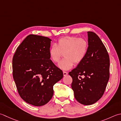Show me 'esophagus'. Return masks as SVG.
<instances>
[{
  "mask_svg": "<svg viewBox=\"0 0 121 121\" xmlns=\"http://www.w3.org/2000/svg\"><path fill=\"white\" fill-rule=\"evenodd\" d=\"M63 75L64 76H67V75H68V72H65V71H63Z\"/></svg>",
  "mask_w": 121,
  "mask_h": 121,
  "instance_id": "obj_1",
  "label": "esophagus"
}]
</instances>
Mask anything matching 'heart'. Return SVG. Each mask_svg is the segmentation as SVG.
<instances>
[{
	"instance_id": "1",
	"label": "heart",
	"mask_w": 121,
	"mask_h": 121,
	"mask_svg": "<svg viewBox=\"0 0 121 121\" xmlns=\"http://www.w3.org/2000/svg\"><path fill=\"white\" fill-rule=\"evenodd\" d=\"M88 50V42L82 38L65 36L59 38L56 45L49 49V53L53 62H58L63 54L65 56L59 62L61 69L67 70L71 68L74 62L79 63L83 60Z\"/></svg>"
}]
</instances>
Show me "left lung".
<instances>
[{
  "label": "left lung",
  "mask_w": 121,
  "mask_h": 121,
  "mask_svg": "<svg viewBox=\"0 0 121 121\" xmlns=\"http://www.w3.org/2000/svg\"><path fill=\"white\" fill-rule=\"evenodd\" d=\"M88 50L83 60L69 74L72 78L74 97L82 104L96 102L103 95L110 78V58L95 33L87 32Z\"/></svg>",
  "instance_id": "8db88e82"
}]
</instances>
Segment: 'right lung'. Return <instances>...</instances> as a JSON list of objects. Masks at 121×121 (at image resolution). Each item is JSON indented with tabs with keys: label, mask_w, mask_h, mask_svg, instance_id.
Instances as JSON below:
<instances>
[{
	"label": "right lung",
	"mask_w": 121,
	"mask_h": 121,
	"mask_svg": "<svg viewBox=\"0 0 121 121\" xmlns=\"http://www.w3.org/2000/svg\"><path fill=\"white\" fill-rule=\"evenodd\" d=\"M51 40L30 35L17 49L13 59V74L18 93L32 105L46 104L53 94V86L63 77L49 51Z\"/></svg>",
	"instance_id": "right-lung-1"
}]
</instances>
